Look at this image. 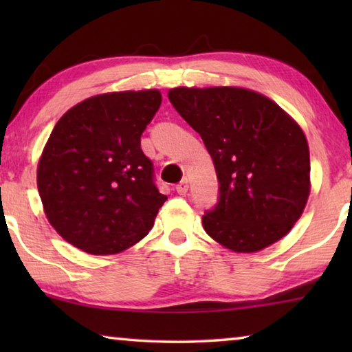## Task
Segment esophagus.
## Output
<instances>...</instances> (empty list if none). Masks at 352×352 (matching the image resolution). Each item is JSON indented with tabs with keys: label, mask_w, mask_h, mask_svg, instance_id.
Masks as SVG:
<instances>
[{
	"label": "esophagus",
	"mask_w": 352,
	"mask_h": 352,
	"mask_svg": "<svg viewBox=\"0 0 352 352\" xmlns=\"http://www.w3.org/2000/svg\"><path fill=\"white\" fill-rule=\"evenodd\" d=\"M188 188H189L188 180H186V178H184V180H182L180 183L177 184V192L180 194V195H186V192H188Z\"/></svg>",
	"instance_id": "obj_1"
}]
</instances>
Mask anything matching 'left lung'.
Instances as JSON below:
<instances>
[{"label":"left lung","instance_id":"obj_1","mask_svg":"<svg viewBox=\"0 0 352 352\" xmlns=\"http://www.w3.org/2000/svg\"><path fill=\"white\" fill-rule=\"evenodd\" d=\"M168 98L210 152L220 183L206 234L256 253L289 233L311 194L306 135L270 98L242 87H177Z\"/></svg>","mask_w":352,"mask_h":352}]
</instances>
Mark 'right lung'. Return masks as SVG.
Masks as SVG:
<instances>
[{
  "mask_svg": "<svg viewBox=\"0 0 352 352\" xmlns=\"http://www.w3.org/2000/svg\"><path fill=\"white\" fill-rule=\"evenodd\" d=\"M160 90L111 91L65 113L40 155L37 188L47 222L88 254H118L148 234L168 197L153 183L141 135Z\"/></svg>",
  "mask_w": 352,
  "mask_h": 352,
  "instance_id": "right-lung-1",
  "label": "right lung"
}]
</instances>
